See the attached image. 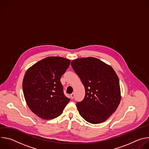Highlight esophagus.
Returning <instances> with one entry per match:
<instances>
[{"label": "esophagus", "mask_w": 149, "mask_h": 149, "mask_svg": "<svg viewBox=\"0 0 149 149\" xmlns=\"http://www.w3.org/2000/svg\"><path fill=\"white\" fill-rule=\"evenodd\" d=\"M74 96H75V94H74V93H72V94H71V99H73V98H74Z\"/></svg>", "instance_id": "obj_1"}]
</instances>
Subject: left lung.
<instances>
[{
	"mask_svg": "<svg viewBox=\"0 0 149 149\" xmlns=\"http://www.w3.org/2000/svg\"><path fill=\"white\" fill-rule=\"evenodd\" d=\"M71 65L84 85L86 95L76 105L80 116L91 124L107 120L121 101L118 77L109 65L94 58H81Z\"/></svg>",
	"mask_w": 149,
	"mask_h": 149,
	"instance_id": "obj_1",
	"label": "left lung"
}]
</instances>
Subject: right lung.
<instances>
[{
	"instance_id": "1",
	"label": "right lung",
	"mask_w": 149,
	"mask_h": 149,
	"mask_svg": "<svg viewBox=\"0 0 149 149\" xmlns=\"http://www.w3.org/2000/svg\"><path fill=\"white\" fill-rule=\"evenodd\" d=\"M71 61L59 56H48L26 71L22 88L26 102L39 117L50 120L61 115L70 98L65 96L60 81Z\"/></svg>"
}]
</instances>
